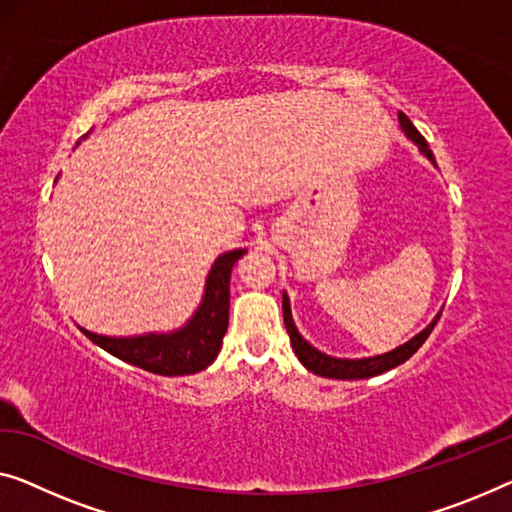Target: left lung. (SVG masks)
Segmentation results:
<instances>
[{
	"mask_svg": "<svg viewBox=\"0 0 512 512\" xmlns=\"http://www.w3.org/2000/svg\"><path fill=\"white\" fill-rule=\"evenodd\" d=\"M400 124H402V131L407 133L411 140H414L418 147H421L423 154L432 160L434 163V156L430 147H427L425 137L416 131V126L411 124L407 119V114L400 112ZM282 317H285V326H287V333H289V340H292V347L296 356H299V361L308 368L310 372H315L319 377H329V379H368V377H375L381 375V372L386 370H393L398 368L400 363L407 361V358L414 356L418 349L423 347V342L430 338V333L434 326H437L439 317L434 319V322L427 326L423 333H418L414 340H409L407 345H402L398 349H393V352L388 354H381L375 358H361V361H347V358H333V356H326L322 352H317L315 347H310L308 342H305L299 331H296V326L292 322V310H289V301H287V294H282Z\"/></svg>",
	"mask_w": 512,
	"mask_h": 512,
	"instance_id": "1",
	"label": "left lung"
}]
</instances>
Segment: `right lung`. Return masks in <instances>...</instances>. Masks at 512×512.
<instances>
[{"mask_svg":"<svg viewBox=\"0 0 512 512\" xmlns=\"http://www.w3.org/2000/svg\"><path fill=\"white\" fill-rule=\"evenodd\" d=\"M246 250H234L216 259L207 278V292L186 329L170 335H140V338H105L80 329L91 342L121 361L163 377L193 375L209 368L218 356L230 322V276Z\"/></svg>","mask_w":512,"mask_h":512,"instance_id":"obj_1","label":"right lung"}]
</instances>
